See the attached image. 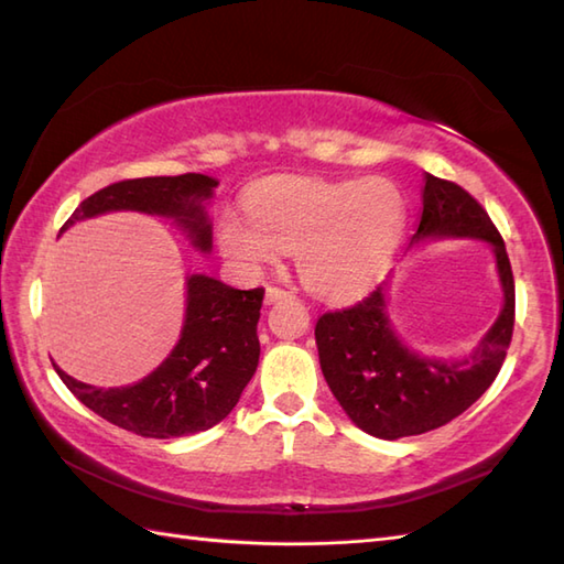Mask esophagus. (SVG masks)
<instances>
[{
  "label": "esophagus",
  "instance_id": "esophagus-1",
  "mask_svg": "<svg viewBox=\"0 0 564 564\" xmlns=\"http://www.w3.org/2000/svg\"><path fill=\"white\" fill-rule=\"evenodd\" d=\"M283 297H291V293L285 291V289H279V285H269V289H267V303L283 301Z\"/></svg>",
  "mask_w": 564,
  "mask_h": 564
}]
</instances>
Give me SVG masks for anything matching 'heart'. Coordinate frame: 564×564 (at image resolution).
I'll return each mask as SVG.
<instances>
[{
    "label": "heart",
    "mask_w": 564,
    "mask_h": 564,
    "mask_svg": "<svg viewBox=\"0 0 564 564\" xmlns=\"http://www.w3.org/2000/svg\"><path fill=\"white\" fill-rule=\"evenodd\" d=\"M403 225L405 200L391 181L275 178L257 187L251 217L223 219L219 245L247 271L297 249V273L307 289L351 297L381 279Z\"/></svg>",
    "instance_id": "1"
}]
</instances>
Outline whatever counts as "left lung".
<instances>
[{"label": "left lung", "mask_w": 564, "mask_h": 564, "mask_svg": "<svg viewBox=\"0 0 564 564\" xmlns=\"http://www.w3.org/2000/svg\"><path fill=\"white\" fill-rule=\"evenodd\" d=\"M413 241L469 237L489 241L503 285V311L469 359H427L395 337L379 285L364 301L317 317L315 341L329 391L364 433L381 440L423 435L455 421L499 377L516 319V285L506 245L474 197L425 173Z\"/></svg>", "instance_id": "obj_1"}]
</instances>
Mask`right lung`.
Instances as JSON below:
<instances>
[{"mask_svg":"<svg viewBox=\"0 0 564 564\" xmlns=\"http://www.w3.org/2000/svg\"><path fill=\"white\" fill-rule=\"evenodd\" d=\"M217 181L203 173L156 175L119 181L77 205V219L137 209L173 217L200 251L213 247L203 203L213 197ZM263 289L239 291L223 281L193 273L187 279V307L178 345L156 371L131 386L95 389L75 381L53 364L73 395L99 417L141 437H181L217 425L237 405L241 391L259 367V335Z\"/></svg>","mask_w":564,"mask_h":564,"instance_id":"add662e5","label":"right lung"}]
</instances>
